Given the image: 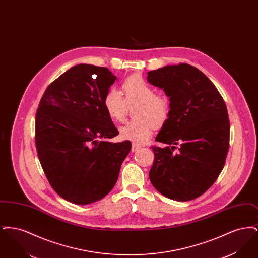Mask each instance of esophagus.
<instances>
[{
	"label": "esophagus",
	"instance_id": "1",
	"mask_svg": "<svg viewBox=\"0 0 258 258\" xmlns=\"http://www.w3.org/2000/svg\"><path fill=\"white\" fill-rule=\"evenodd\" d=\"M139 149H140L139 145H137V144H135V143H133V145H132V152H136V151H138Z\"/></svg>",
	"mask_w": 258,
	"mask_h": 258
}]
</instances>
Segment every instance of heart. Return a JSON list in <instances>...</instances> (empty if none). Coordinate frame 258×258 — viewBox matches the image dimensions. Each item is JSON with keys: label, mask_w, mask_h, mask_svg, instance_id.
Segmentation results:
<instances>
[{"label": "heart", "mask_w": 258, "mask_h": 258, "mask_svg": "<svg viewBox=\"0 0 258 258\" xmlns=\"http://www.w3.org/2000/svg\"><path fill=\"white\" fill-rule=\"evenodd\" d=\"M122 91L110 89L104 96L103 105L111 120L123 122L128 106L135 107V120L120 128L123 139L135 144H143L152 135L154 126L166 122L170 113V100L157 91L145 79L138 75L127 77L122 84Z\"/></svg>", "instance_id": "1"}]
</instances>
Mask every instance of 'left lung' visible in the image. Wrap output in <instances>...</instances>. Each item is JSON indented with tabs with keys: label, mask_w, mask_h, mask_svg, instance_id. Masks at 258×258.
Instances as JSON below:
<instances>
[{
	"label": "left lung",
	"mask_w": 258,
	"mask_h": 258,
	"mask_svg": "<svg viewBox=\"0 0 258 258\" xmlns=\"http://www.w3.org/2000/svg\"><path fill=\"white\" fill-rule=\"evenodd\" d=\"M147 79L170 98L168 119L156 137L166 146H152L150 181L164 197L192 200L216 182L224 166L230 135L225 102L208 77L187 63L149 72Z\"/></svg>",
	"instance_id": "obj_1"
}]
</instances>
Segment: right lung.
Listing matches in <instances>:
<instances>
[{
    "mask_svg": "<svg viewBox=\"0 0 258 258\" xmlns=\"http://www.w3.org/2000/svg\"><path fill=\"white\" fill-rule=\"evenodd\" d=\"M116 76L80 63L45 90L36 114V147L53 189L78 205L100 200L116 184L132 143L119 135L103 105Z\"/></svg>",
    "mask_w": 258,
    "mask_h": 258,
    "instance_id": "1",
    "label": "right lung"
}]
</instances>
